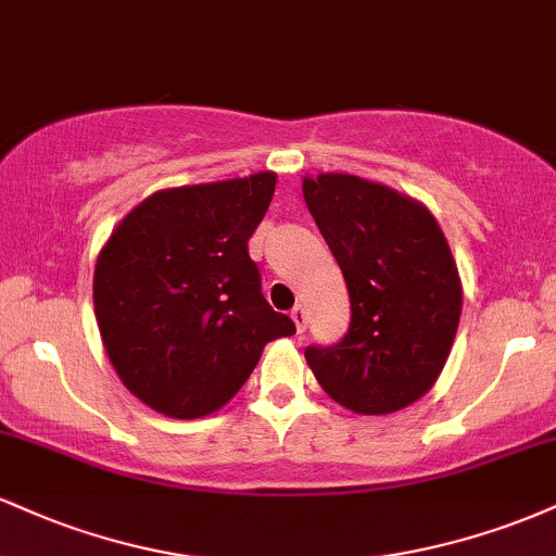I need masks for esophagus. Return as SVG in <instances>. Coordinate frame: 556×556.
I'll return each mask as SVG.
<instances>
[{
    "label": "esophagus",
    "instance_id": "esophagus-1",
    "mask_svg": "<svg viewBox=\"0 0 556 556\" xmlns=\"http://www.w3.org/2000/svg\"><path fill=\"white\" fill-rule=\"evenodd\" d=\"M290 316H292V321H295L298 331H305V324H308V314H305L303 305H295V308L290 311Z\"/></svg>",
    "mask_w": 556,
    "mask_h": 556
}]
</instances>
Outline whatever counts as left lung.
<instances>
[{
  "mask_svg": "<svg viewBox=\"0 0 556 556\" xmlns=\"http://www.w3.org/2000/svg\"><path fill=\"white\" fill-rule=\"evenodd\" d=\"M303 198L350 292V327L305 361L348 410L384 416L424 397L442 374L463 311L450 245L426 206L353 175L303 180Z\"/></svg>",
  "mask_w": 556,
  "mask_h": 556,
  "instance_id": "8db88e82",
  "label": "left lung"
}]
</instances>
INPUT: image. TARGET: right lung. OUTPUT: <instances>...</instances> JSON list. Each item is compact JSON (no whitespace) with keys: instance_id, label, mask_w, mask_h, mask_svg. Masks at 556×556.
<instances>
[{"instance_id":"right-lung-1","label":"right lung","mask_w":556,"mask_h":556,"mask_svg":"<svg viewBox=\"0 0 556 556\" xmlns=\"http://www.w3.org/2000/svg\"><path fill=\"white\" fill-rule=\"evenodd\" d=\"M277 175L159 190L119 222L93 274L114 371L169 418H201L238 394L266 342L295 334L261 292L248 240Z\"/></svg>"}]
</instances>
